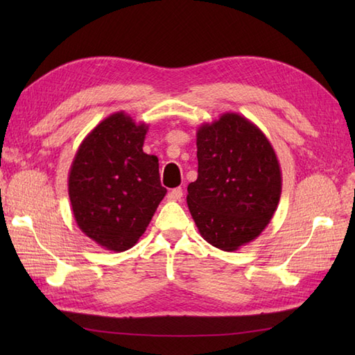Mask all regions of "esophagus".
Listing matches in <instances>:
<instances>
[{"instance_id":"obj_1","label":"esophagus","mask_w":355,"mask_h":355,"mask_svg":"<svg viewBox=\"0 0 355 355\" xmlns=\"http://www.w3.org/2000/svg\"><path fill=\"white\" fill-rule=\"evenodd\" d=\"M183 197V189L182 187H175V189H172L169 193H168V200L169 201H180Z\"/></svg>"}]
</instances>
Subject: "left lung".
I'll return each mask as SVG.
<instances>
[{"label":"left lung","mask_w":355,"mask_h":355,"mask_svg":"<svg viewBox=\"0 0 355 355\" xmlns=\"http://www.w3.org/2000/svg\"><path fill=\"white\" fill-rule=\"evenodd\" d=\"M198 178L187 186V206L209 244L235 252L273 218L282 173L273 146L258 126L224 112L197 131Z\"/></svg>","instance_id":"1"}]
</instances>
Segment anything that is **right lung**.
<instances>
[{"label":"right lung","instance_id":"1","mask_svg":"<svg viewBox=\"0 0 355 355\" xmlns=\"http://www.w3.org/2000/svg\"><path fill=\"white\" fill-rule=\"evenodd\" d=\"M146 123L119 111L80 143L69 173L79 229L111 252H125L145 233L164 198L158 158L143 153Z\"/></svg>","mask_w":355,"mask_h":355}]
</instances>
